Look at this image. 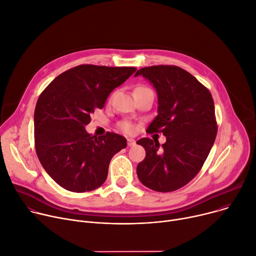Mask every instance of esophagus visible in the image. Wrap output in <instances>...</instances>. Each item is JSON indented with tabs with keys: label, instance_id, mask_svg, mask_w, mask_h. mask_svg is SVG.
Instances as JSON below:
<instances>
[{
	"label": "esophagus",
	"instance_id": "1",
	"mask_svg": "<svg viewBox=\"0 0 256 256\" xmlns=\"http://www.w3.org/2000/svg\"><path fill=\"white\" fill-rule=\"evenodd\" d=\"M134 145H136V141L134 140V139H128V146H130V147H132V146H134Z\"/></svg>",
	"mask_w": 256,
	"mask_h": 256
}]
</instances>
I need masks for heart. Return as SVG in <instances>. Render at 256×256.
<instances>
[{
    "label": "heart",
    "instance_id": "1",
    "mask_svg": "<svg viewBox=\"0 0 256 256\" xmlns=\"http://www.w3.org/2000/svg\"><path fill=\"white\" fill-rule=\"evenodd\" d=\"M122 128H124L126 132H130L132 130V126L130 122H124V124H122Z\"/></svg>",
    "mask_w": 256,
    "mask_h": 256
}]
</instances>
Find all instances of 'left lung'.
<instances>
[{"label": "left lung", "mask_w": 256, "mask_h": 256, "mask_svg": "<svg viewBox=\"0 0 256 256\" xmlns=\"http://www.w3.org/2000/svg\"><path fill=\"white\" fill-rule=\"evenodd\" d=\"M142 75L158 94V116L148 132H162L166 141L143 138L146 156L137 166V175L148 188L177 190L200 172L217 134L215 108L211 92L190 73L177 66L142 68Z\"/></svg>", "instance_id": "8db88e82"}]
</instances>
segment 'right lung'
Masks as SVG:
<instances>
[{"instance_id": "1", "label": "right lung", "mask_w": 256, "mask_h": 256, "mask_svg": "<svg viewBox=\"0 0 256 256\" xmlns=\"http://www.w3.org/2000/svg\"><path fill=\"white\" fill-rule=\"evenodd\" d=\"M136 70L80 64L58 76L40 94L34 114L35 148L46 173L62 188L92 192L106 181L109 164L126 147V139L115 132L96 138L85 126Z\"/></svg>"}]
</instances>
